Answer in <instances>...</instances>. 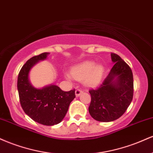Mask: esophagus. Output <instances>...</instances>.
Returning a JSON list of instances; mask_svg holds the SVG:
<instances>
[{
	"instance_id": "34e87169",
	"label": "esophagus",
	"mask_w": 153,
	"mask_h": 153,
	"mask_svg": "<svg viewBox=\"0 0 153 153\" xmlns=\"http://www.w3.org/2000/svg\"><path fill=\"white\" fill-rule=\"evenodd\" d=\"M82 93H83V91L82 90H80V89H77V90L75 91V96H76V97H78V96H80V94H82Z\"/></svg>"
}]
</instances>
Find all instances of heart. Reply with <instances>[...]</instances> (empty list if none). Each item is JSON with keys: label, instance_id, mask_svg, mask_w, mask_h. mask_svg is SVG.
<instances>
[{"label": "heart", "instance_id": "obj_1", "mask_svg": "<svg viewBox=\"0 0 153 153\" xmlns=\"http://www.w3.org/2000/svg\"><path fill=\"white\" fill-rule=\"evenodd\" d=\"M104 73V68L102 65H96L95 62L86 61L73 67L71 70V75L76 80H82L88 86H94L101 82ZM71 79L70 75H67Z\"/></svg>", "mask_w": 153, "mask_h": 153}]
</instances>
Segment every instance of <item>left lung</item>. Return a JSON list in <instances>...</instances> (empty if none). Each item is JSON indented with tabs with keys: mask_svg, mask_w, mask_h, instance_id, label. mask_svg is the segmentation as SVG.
Here are the masks:
<instances>
[{
	"mask_svg": "<svg viewBox=\"0 0 153 153\" xmlns=\"http://www.w3.org/2000/svg\"><path fill=\"white\" fill-rule=\"evenodd\" d=\"M114 62L99 86L89 90L91 101L89 113L96 121L108 122L125 113L134 94L133 74L130 67L118 54L111 53Z\"/></svg>",
	"mask_w": 153,
	"mask_h": 153,
	"instance_id": "1",
	"label": "left lung"
}]
</instances>
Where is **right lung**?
I'll list each match as a JSON object with an SVG mask.
<instances>
[{
  "instance_id": "right-lung-1",
  "label": "right lung",
  "mask_w": 153,
  "mask_h": 153,
  "mask_svg": "<svg viewBox=\"0 0 153 153\" xmlns=\"http://www.w3.org/2000/svg\"><path fill=\"white\" fill-rule=\"evenodd\" d=\"M47 52L32 57L23 65L19 73L17 88L23 110L34 122L52 126L64 119L70 103L75 98V89L63 91L55 85L35 88L29 80V73L39 60L46 59Z\"/></svg>"
}]
</instances>
